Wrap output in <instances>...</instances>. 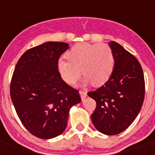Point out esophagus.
Masks as SVG:
<instances>
[{"label":"esophagus","mask_w":155,"mask_h":155,"mask_svg":"<svg viewBox=\"0 0 155 155\" xmlns=\"http://www.w3.org/2000/svg\"><path fill=\"white\" fill-rule=\"evenodd\" d=\"M80 95L82 101H84L85 98L87 97V92H85V91H80Z\"/></svg>","instance_id":"34e87169"}]
</instances>
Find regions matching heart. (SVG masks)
Segmentation results:
<instances>
[{
  "instance_id": "b5f03b06",
  "label": "heart",
  "mask_w": 155,
  "mask_h": 155,
  "mask_svg": "<svg viewBox=\"0 0 155 155\" xmlns=\"http://www.w3.org/2000/svg\"><path fill=\"white\" fill-rule=\"evenodd\" d=\"M68 59L59 58L57 70L64 82L73 85L80 80L82 71L84 85L92 82L95 86L105 84L114 68L113 50L106 44L83 42L74 46L68 52Z\"/></svg>"
}]
</instances>
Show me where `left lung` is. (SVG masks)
Returning <instances> with one entry per match:
<instances>
[{
  "label": "left lung",
  "instance_id": "8db88e82",
  "mask_svg": "<svg viewBox=\"0 0 155 155\" xmlns=\"http://www.w3.org/2000/svg\"><path fill=\"white\" fill-rule=\"evenodd\" d=\"M109 47L114 55V68L109 80L94 92L87 93L97 102L92 121L99 132L116 135L125 130L142 108L145 80L141 64L117 42Z\"/></svg>",
  "mask_w": 155,
  "mask_h": 155
}]
</instances>
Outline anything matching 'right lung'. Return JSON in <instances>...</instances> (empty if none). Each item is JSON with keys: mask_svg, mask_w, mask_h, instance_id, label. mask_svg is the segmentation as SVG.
I'll return each mask as SVG.
<instances>
[{"mask_svg": "<svg viewBox=\"0 0 155 155\" xmlns=\"http://www.w3.org/2000/svg\"><path fill=\"white\" fill-rule=\"evenodd\" d=\"M68 48L60 42L33 47L21 55L13 71L10 96L17 114L25 129L42 139L60 135L71 108L81 101L79 92L57 70L58 58Z\"/></svg>", "mask_w": 155, "mask_h": 155, "instance_id": "1", "label": "right lung"}]
</instances>
